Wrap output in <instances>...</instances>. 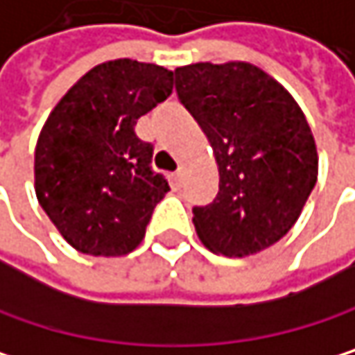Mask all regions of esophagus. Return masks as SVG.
Masks as SVG:
<instances>
[{
    "mask_svg": "<svg viewBox=\"0 0 355 355\" xmlns=\"http://www.w3.org/2000/svg\"><path fill=\"white\" fill-rule=\"evenodd\" d=\"M181 183H183V172H181V170H176V172L172 174V185H174V187H179Z\"/></svg>",
    "mask_w": 355,
    "mask_h": 355,
    "instance_id": "34e87169",
    "label": "esophagus"
}]
</instances>
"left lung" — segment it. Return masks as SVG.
<instances>
[{
  "label": "left lung",
  "instance_id": "obj_1",
  "mask_svg": "<svg viewBox=\"0 0 355 355\" xmlns=\"http://www.w3.org/2000/svg\"><path fill=\"white\" fill-rule=\"evenodd\" d=\"M174 89L206 132L220 174L218 196L193 208L200 239L229 258L275 245L316 185V143L304 112L275 78L245 62L176 68Z\"/></svg>",
  "mask_w": 355,
  "mask_h": 355
}]
</instances>
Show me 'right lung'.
<instances>
[{
    "label": "right lung",
    "instance_id": "right-lung-1",
    "mask_svg": "<svg viewBox=\"0 0 355 355\" xmlns=\"http://www.w3.org/2000/svg\"><path fill=\"white\" fill-rule=\"evenodd\" d=\"M172 93V72L137 60L89 70L53 107L35 149L41 208L78 252L124 256L170 191L137 120Z\"/></svg>",
    "mask_w": 355,
    "mask_h": 355
}]
</instances>
